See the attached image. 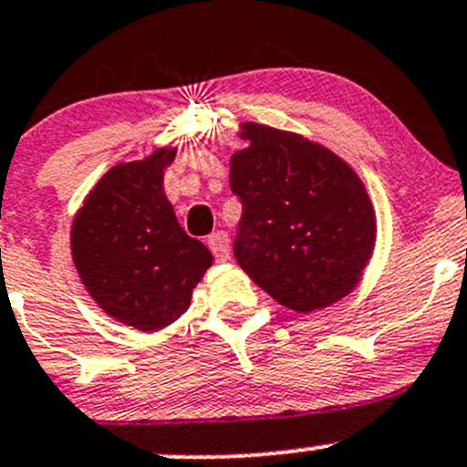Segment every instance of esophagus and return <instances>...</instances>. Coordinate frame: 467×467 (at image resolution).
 Segmentation results:
<instances>
[{"label":"esophagus","mask_w":467,"mask_h":467,"mask_svg":"<svg viewBox=\"0 0 467 467\" xmlns=\"http://www.w3.org/2000/svg\"><path fill=\"white\" fill-rule=\"evenodd\" d=\"M208 248L210 253L214 254V259L217 261H225L230 257V239L228 234L223 233V230H217V233H213L208 237Z\"/></svg>","instance_id":"1"}]
</instances>
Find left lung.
<instances>
[{
	"label": "left lung",
	"mask_w": 467,
	"mask_h": 467,
	"mask_svg": "<svg viewBox=\"0 0 467 467\" xmlns=\"http://www.w3.org/2000/svg\"><path fill=\"white\" fill-rule=\"evenodd\" d=\"M250 146L230 159L242 202L234 257L281 306L326 308L357 285L370 261L377 219L357 172L295 132L245 121Z\"/></svg>",
	"instance_id": "8db88e82"
}]
</instances>
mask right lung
Returning <instances> with one entry per match:
<instances>
[{"label": "right lung", "instance_id": "right-lung-1", "mask_svg": "<svg viewBox=\"0 0 467 467\" xmlns=\"http://www.w3.org/2000/svg\"><path fill=\"white\" fill-rule=\"evenodd\" d=\"M175 148L117 163L97 182L70 230L75 268L106 315L137 330H161L188 310L213 264L188 237L163 192Z\"/></svg>", "mask_w": 467, "mask_h": 467}]
</instances>
